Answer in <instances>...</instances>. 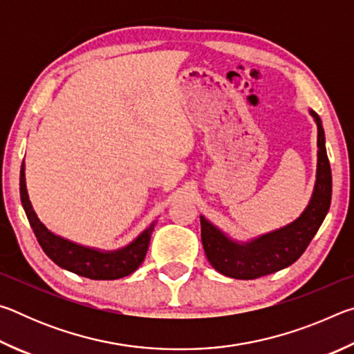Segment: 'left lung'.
Wrapping results in <instances>:
<instances>
[{
	"instance_id": "obj_1",
	"label": "left lung",
	"mask_w": 354,
	"mask_h": 354,
	"mask_svg": "<svg viewBox=\"0 0 354 354\" xmlns=\"http://www.w3.org/2000/svg\"><path fill=\"white\" fill-rule=\"evenodd\" d=\"M317 123V175L313 196L301 215L279 230L237 242L200 215L201 242L207 261L218 273L236 279H256L292 266L304 253L325 220L331 205L333 178L322 120L309 111Z\"/></svg>"
}]
</instances>
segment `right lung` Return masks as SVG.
<instances>
[{"mask_svg":"<svg viewBox=\"0 0 354 354\" xmlns=\"http://www.w3.org/2000/svg\"><path fill=\"white\" fill-rule=\"evenodd\" d=\"M20 198L29 225H31L41 250L53 262L65 270L91 279H118L136 272L145 259L156 221H153L127 247L113 251H103L71 242L68 239L51 232L41 223L28 196L25 162L21 164L20 170Z\"/></svg>","mask_w":354,"mask_h":354,"instance_id":"right-lung-1","label":"right lung"}]
</instances>
